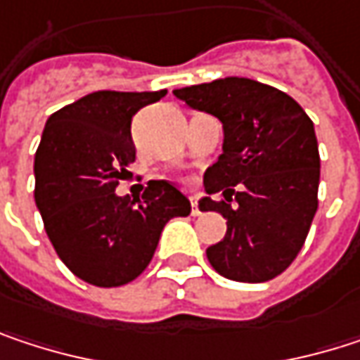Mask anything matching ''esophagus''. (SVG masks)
Segmentation results:
<instances>
[{"instance_id":"obj_1","label":"esophagus","mask_w":360,"mask_h":360,"mask_svg":"<svg viewBox=\"0 0 360 360\" xmlns=\"http://www.w3.org/2000/svg\"><path fill=\"white\" fill-rule=\"evenodd\" d=\"M191 214H193V217L202 214V210H200V206H198V198H191Z\"/></svg>"}]
</instances>
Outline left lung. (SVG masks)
Listing matches in <instances>:
<instances>
[{
	"instance_id": "obj_1",
	"label": "left lung",
	"mask_w": 360,
	"mask_h": 360,
	"mask_svg": "<svg viewBox=\"0 0 360 360\" xmlns=\"http://www.w3.org/2000/svg\"><path fill=\"white\" fill-rule=\"evenodd\" d=\"M189 108L223 122V154L204 173L200 210L227 219L206 256L233 281L260 283L283 273L309 236L319 200V146L309 114L288 94L242 77L173 91ZM238 189H235V185Z\"/></svg>"
}]
</instances>
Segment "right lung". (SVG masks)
Returning <instances> with one entry per match:
<instances>
[{"label": "right lung", "instance_id": "add662e5", "mask_svg": "<svg viewBox=\"0 0 360 360\" xmlns=\"http://www.w3.org/2000/svg\"><path fill=\"white\" fill-rule=\"evenodd\" d=\"M167 91H96L53 112L35 154V202L60 260L83 281L118 288L150 264L173 217L191 212L169 181L141 198L114 193L135 162L133 116Z\"/></svg>", "mask_w": 360, "mask_h": 360}]
</instances>
